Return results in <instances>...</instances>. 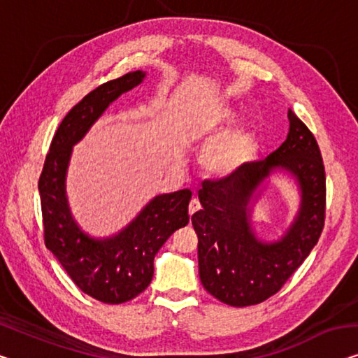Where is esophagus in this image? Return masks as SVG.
Returning a JSON list of instances; mask_svg holds the SVG:
<instances>
[{
	"mask_svg": "<svg viewBox=\"0 0 358 358\" xmlns=\"http://www.w3.org/2000/svg\"><path fill=\"white\" fill-rule=\"evenodd\" d=\"M201 209V202L197 199H191L189 207H188V213L189 215H194V213Z\"/></svg>",
	"mask_w": 358,
	"mask_h": 358,
	"instance_id": "esophagus-1",
	"label": "esophagus"
}]
</instances>
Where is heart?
Wrapping results in <instances>:
<instances>
[{
    "mask_svg": "<svg viewBox=\"0 0 358 358\" xmlns=\"http://www.w3.org/2000/svg\"><path fill=\"white\" fill-rule=\"evenodd\" d=\"M230 109H218L202 120L197 131L201 135H210L220 130V128L231 119ZM252 151V136L246 130H236L228 133V135L218 138L207 146L202 162L210 173L218 175V177H225L231 175L233 172L241 167L248 161L249 154Z\"/></svg>",
    "mask_w": 358,
    "mask_h": 358,
    "instance_id": "obj_1",
    "label": "heart"
}]
</instances>
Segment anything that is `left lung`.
Here are the masks:
<instances>
[{
    "mask_svg": "<svg viewBox=\"0 0 358 358\" xmlns=\"http://www.w3.org/2000/svg\"><path fill=\"white\" fill-rule=\"evenodd\" d=\"M282 145L259 162L244 164L199 189L202 209L191 217L197 234L199 278L207 292L233 307L255 306L278 292L318 243L324 227L327 177L315 136L291 109ZM285 169L301 191L295 222L278 242L265 243L250 225L259 186Z\"/></svg>",
    "mask_w": 358,
    "mask_h": 358,
    "instance_id": "8db88e82",
    "label": "left lung"
}]
</instances>
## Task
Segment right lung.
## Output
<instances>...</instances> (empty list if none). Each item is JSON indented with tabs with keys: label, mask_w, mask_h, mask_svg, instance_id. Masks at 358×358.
I'll return each instance as SVG.
<instances>
[{
	"label": "right lung",
	"mask_w": 358,
	"mask_h": 358,
	"mask_svg": "<svg viewBox=\"0 0 358 358\" xmlns=\"http://www.w3.org/2000/svg\"><path fill=\"white\" fill-rule=\"evenodd\" d=\"M145 77L143 71L128 72L73 106L57 127L38 181L46 248L85 294L104 303H122L141 294L152 280L159 249L189 222V189L156 196L124 230L103 239L82 231L69 207L66 175L72 148L109 104Z\"/></svg>",
	"instance_id": "right-lung-1"
}]
</instances>
